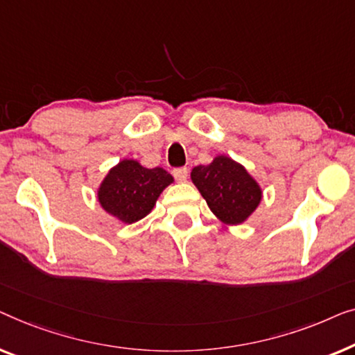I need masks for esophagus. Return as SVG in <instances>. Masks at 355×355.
Instances as JSON below:
<instances>
[{"label": "esophagus", "instance_id": "obj_1", "mask_svg": "<svg viewBox=\"0 0 355 355\" xmlns=\"http://www.w3.org/2000/svg\"><path fill=\"white\" fill-rule=\"evenodd\" d=\"M173 177H175L178 182H184L188 178V168L187 167H177L173 168Z\"/></svg>", "mask_w": 355, "mask_h": 355}]
</instances>
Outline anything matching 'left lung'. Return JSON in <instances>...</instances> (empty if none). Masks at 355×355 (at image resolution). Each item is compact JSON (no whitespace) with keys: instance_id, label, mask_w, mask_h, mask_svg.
<instances>
[{"instance_id":"8db88e82","label":"left lung","mask_w":355,"mask_h":355,"mask_svg":"<svg viewBox=\"0 0 355 355\" xmlns=\"http://www.w3.org/2000/svg\"><path fill=\"white\" fill-rule=\"evenodd\" d=\"M191 180L211 211L230 225L243 223L256 211L262 191L246 168L227 156L193 168Z\"/></svg>"}]
</instances>
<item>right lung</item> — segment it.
<instances>
[{
	"mask_svg": "<svg viewBox=\"0 0 355 355\" xmlns=\"http://www.w3.org/2000/svg\"><path fill=\"white\" fill-rule=\"evenodd\" d=\"M172 182L171 173L161 167L146 168L137 161L125 159L104 178L98 199L104 211L119 220L133 223L151 212L159 194Z\"/></svg>",
	"mask_w": 355,
	"mask_h": 355,
	"instance_id": "1",
	"label": "right lung"
}]
</instances>
